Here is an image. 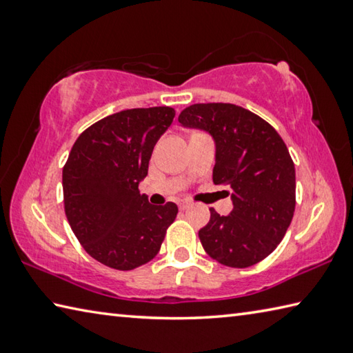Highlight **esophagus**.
<instances>
[{"instance_id": "esophagus-1", "label": "esophagus", "mask_w": 353, "mask_h": 353, "mask_svg": "<svg viewBox=\"0 0 353 353\" xmlns=\"http://www.w3.org/2000/svg\"><path fill=\"white\" fill-rule=\"evenodd\" d=\"M188 207H190V202H187V201L179 202V208H181V210H185V208H188Z\"/></svg>"}]
</instances>
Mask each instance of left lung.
Masks as SVG:
<instances>
[{"label":"left lung","instance_id":"obj_1","mask_svg":"<svg viewBox=\"0 0 353 353\" xmlns=\"http://www.w3.org/2000/svg\"><path fill=\"white\" fill-rule=\"evenodd\" d=\"M179 123L213 137V183L232 188L234 210L221 216L210 208V221L199 230L202 248L230 268L266 259L283 240L296 207L294 162L282 137L259 115L229 103L193 104Z\"/></svg>","mask_w":353,"mask_h":353}]
</instances>
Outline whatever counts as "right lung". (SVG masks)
<instances>
[{"instance_id":"right-lung-1","label":"right lung","mask_w":353,"mask_h":353,"mask_svg":"<svg viewBox=\"0 0 353 353\" xmlns=\"http://www.w3.org/2000/svg\"><path fill=\"white\" fill-rule=\"evenodd\" d=\"M176 112L128 109L99 119L77 137L62 171L63 205L85 252L118 271L135 270L159 254L177 205H151L139 183L152 149Z\"/></svg>"}]
</instances>
